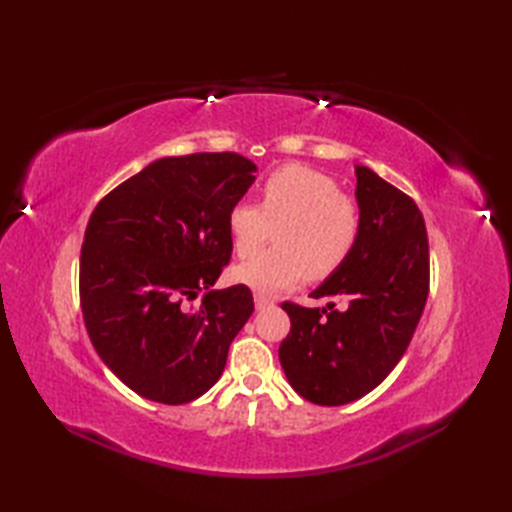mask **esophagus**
<instances>
[{
  "label": "esophagus",
  "instance_id": "1",
  "mask_svg": "<svg viewBox=\"0 0 512 512\" xmlns=\"http://www.w3.org/2000/svg\"><path fill=\"white\" fill-rule=\"evenodd\" d=\"M270 306H273V299H268V297L259 295V292H257V295H255V308H257V310H266V308H270Z\"/></svg>",
  "mask_w": 512,
  "mask_h": 512
}]
</instances>
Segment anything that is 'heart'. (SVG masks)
<instances>
[{
  "instance_id": "b5f03b06",
  "label": "heart",
  "mask_w": 512,
  "mask_h": 512,
  "mask_svg": "<svg viewBox=\"0 0 512 512\" xmlns=\"http://www.w3.org/2000/svg\"><path fill=\"white\" fill-rule=\"evenodd\" d=\"M273 226L277 248L253 255L231 273L237 284L268 295L297 286L306 275H332L352 253L361 215L330 176L290 165L268 176L259 206L237 202L226 215L228 239L239 257L259 248Z\"/></svg>"
}]
</instances>
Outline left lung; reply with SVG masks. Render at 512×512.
<instances>
[{"label":"left lung","instance_id":"obj_1","mask_svg":"<svg viewBox=\"0 0 512 512\" xmlns=\"http://www.w3.org/2000/svg\"><path fill=\"white\" fill-rule=\"evenodd\" d=\"M354 173L356 244L310 292L330 303L281 306L292 323L279 345L281 367L299 396L325 407L347 405L383 383L405 354L429 295V242L416 202L372 169L356 165ZM334 300L346 308L336 311Z\"/></svg>","mask_w":512,"mask_h":512}]
</instances>
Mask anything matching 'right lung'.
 <instances>
[{
  "mask_svg": "<svg viewBox=\"0 0 512 512\" xmlns=\"http://www.w3.org/2000/svg\"><path fill=\"white\" fill-rule=\"evenodd\" d=\"M255 171L228 151L169 156L96 204L81 248V310L101 361L138 396L184 405L220 380L255 310L246 286L213 290L233 253L226 215ZM200 291L198 309L183 306Z\"/></svg>",
  "mask_w": 512,
  "mask_h": 512,
  "instance_id": "obj_1",
  "label": "right lung"
}]
</instances>
